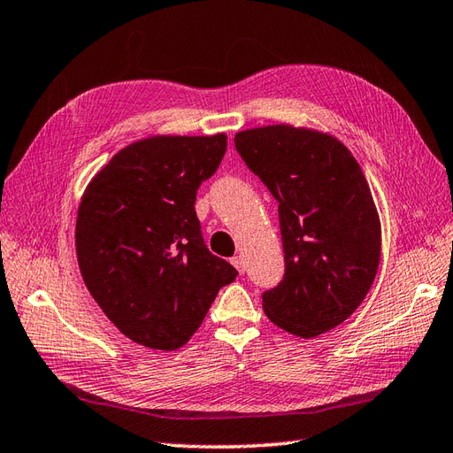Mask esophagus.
<instances>
[{
  "label": "esophagus",
  "instance_id": "obj_1",
  "mask_svg": "<svg viewBox=\"0 0 453 453\" xmlns=\"http://www.w3.org/2000/svg\"><path fill=\"white\" fill-rule=\"evenodd\" d=\"M230 264H233L236 270H238V273H244V270H246V264H244V257L242 256H234L233 260H230Z\"/></svg>",
  "mask_w": 453,
  "mask_h": 453
}]
</instances>
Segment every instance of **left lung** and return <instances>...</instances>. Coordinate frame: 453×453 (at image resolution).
Masks as SVG:
<instances>
[{
	"label": "left lung",
	"mask_w": 453,
	"mask_h": 453,
	"mask_svg": "<svg viewBox=\"0 0 453 453\" xmlns=\"http://www.w3.org/2000/svg\"><path fill=\"white\" fill-rule=\"evenodd\" d=\"M234 144L280 203L285 275L262 295L267 319L301 338L342 325L381 257V223L362 168L336 136L304 127L246 128Z\"/></svg>",
	"instance_id": "8db88e82"
}]
</instances>
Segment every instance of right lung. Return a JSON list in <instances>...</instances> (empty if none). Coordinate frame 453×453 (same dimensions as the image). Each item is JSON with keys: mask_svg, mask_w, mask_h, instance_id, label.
<instances>
[{"mask_svg": "<svg viewBox=\"0 0 453 453\" xmlns=\"http://www.w3.org/2000/svg\"><path fill=\"white\" fill-rule=\"evenodd\" d=\"M226 134H158L125 146L80 201L81 278L107 319L133 342L178 349L238 272L203 242L199 186L219 168Z\"/></svg>", "mask_w": 453, "mask_h": 453, "instance_id": "add662e5", "label": "right lung"}]
</instances>
